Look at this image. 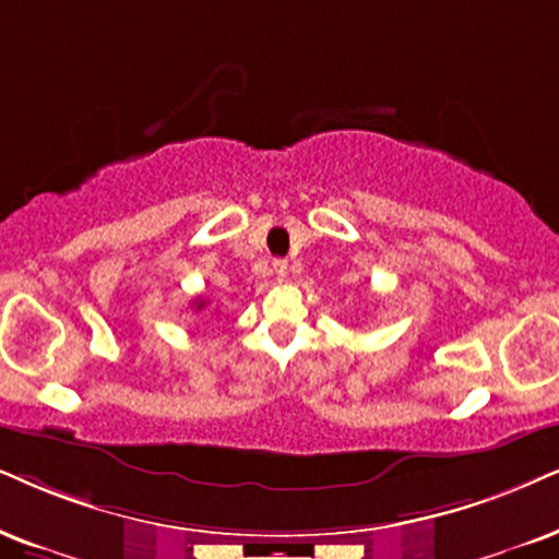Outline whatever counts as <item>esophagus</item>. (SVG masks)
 <instances>
[{"label": "esophagus", "mask_w": 559, "mask_h": 559, "mask_svg": "<svg viewBox=\"0 0 559 559\" xmlns=\"http://www.w3.org/2000/svg\"><path fill=\"white\" fill-rule=\"evenodd\" d=\"M273 273L275 275H278V278L281 281H284L286 278V275H288V263H286V260H273Z\"/></svg>", "instance_id": "esophagus-1"}]
</instances>
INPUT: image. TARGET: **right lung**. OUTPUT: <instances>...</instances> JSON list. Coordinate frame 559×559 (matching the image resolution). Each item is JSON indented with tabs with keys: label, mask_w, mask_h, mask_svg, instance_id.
Listing matches in <instances>:
<instances>
[{
	"label": "right lung",
	"mask_w": 559,
	"mask_h": 559,
	"mask_svg": "<svg viewBox=\"0 0 559 559\" xmlns=\"http://www.w3.org/2000/svg\"><path fill=\"white\" fill-rule=\"evenodd\" d=\"M203 307H206V301H203V299H195V309H203Z\"/></svg>",
	"instance_id": "right-lung-1"
}]
</instances>
